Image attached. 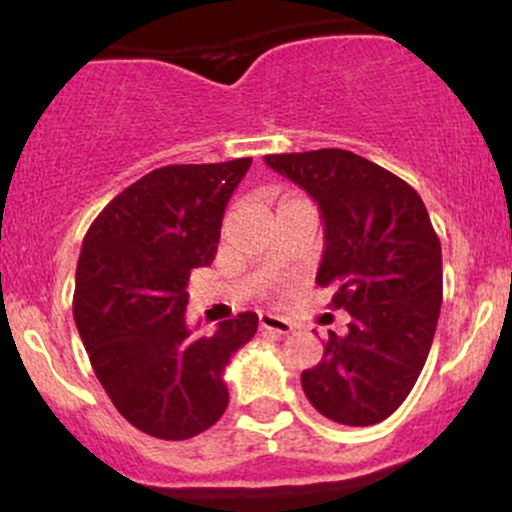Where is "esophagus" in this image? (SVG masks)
Masks as SVG:
<instances>
[{
  "mask_svg": "<svg viewBox=\"0 0 512 512\" xmlns=\"http://www.w3.org/2000/svg\"><path fill=\"white\" fill-rule=\"evenodd\" d=\"M260 327H262V330H269V332H276V334L293 332V325L289 320H284V317L272 315V313H260Z\"/></svg>",
  "mask_w": 512,
  "mask_h": 512,
  "instance_id": "obj_1",
  "label": "esophagus"
}]
</instances>
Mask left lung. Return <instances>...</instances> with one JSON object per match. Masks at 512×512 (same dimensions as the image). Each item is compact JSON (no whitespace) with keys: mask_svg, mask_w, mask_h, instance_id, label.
Returning <instances> with one entry per match:
<instances>
[{"mask_svg":"<svg viewBox=\"0 0 512 512\" xmlns=\"http://www.w3.org/2000/svg\"><path fill=\"white\" fill-rule=\"evenodd\" d=\"M301 185L325 221L317 284L351 315L330 332L317 366L303 370L310 404L344 426H373L395 414L419 378L443 303L440 240L414 187L344 149L264 156Z\"/></svg>","mask_w":512,"mask_h":512,"instance_id":"1","label":"left lung"}]
</instances>
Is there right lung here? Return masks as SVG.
Returning <instances> with one entry per match:
<instances>
[{"label": "right lung", "mask_w": 512, "mask_h": 512, "mask_svg": "<svg viewBox=\"0 0 512 512\" xmlns=\"http://www.w3.org/2000/svg\"><path fill=\"white\" fill-rule=\"evenodd\" d=\"M252 158L163 166L122 190L81 245L74 322L93 373L139 431L185 440L228 407L223 368L257 332V315L223 320L211 337L185 322L187 281L214 262L228 199Z\"/></svg>", "instance_id": "add662e5"}]
</instances>
